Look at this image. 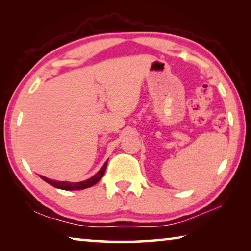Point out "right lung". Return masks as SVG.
<instances>
[{
  "label": "right lung",
  "instance_id": "1",
  "mask_svg": "<svg viewBox=\"0 0 251 251\" xmlns=\"http://www.w3.org/2000/svg\"><path fill=\"white\" fill-rule=\"evenodd\" d=\"M106 166H107V161L104 164V166L100 168V171L96 174L95 176H93L92 178L87 180H84V181H80V182H67V181H56V180H52V179H49V178H46L44 176H40L42 179L45 180L46 182H49L50 185H52L54 187H56V188L59 189H64V190H79V189H85V188H88V187H91L93 185H95L96 182H99L100 180V178L103 177L104 173L106 171Z\"/></svg>",
  "mask_w": 251,
  "mask_h": 251
}]
</instances>
